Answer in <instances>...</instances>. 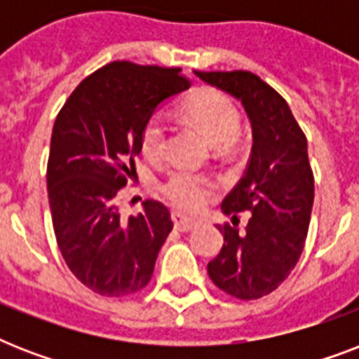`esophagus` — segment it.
<instances>
[{
    "instance_id": "obj_1",
    "label": "esophagus",
    "mask_w": 359,
    "mask_h": 359,
    "mask_svg": "<svg viewBox=\"0 0 359 359\" xmlns=\"http://www.w3.org/2000/svg\"><path fill=\"white\" fill-rule=\"evenodd\" d=\"M171 219H173L175 229L182 231V233H188V231H191L197 225V219L184 216L182 212H171Z\"/></svg>"
}]
</instances>
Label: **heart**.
Returning <instances> with one entry per match:
<instances>
[{"label": "heart", "mask_w": 359, "mask_h": 359, "mask_svg": "<svg viewBox=\"0 0 359 359\" xmlns=\"http://www.w3.org/2000/svg\"><path fill=\"white\" fill-rule=\"evenodd\" d=\"M186 119L190 121L212 145L229 143L238 132L240 114L236 106L224 93L214 89H203L190 97L182 106ZM162 121L152 115L141 128L140 147L147 158L160 156L162 152ZM160 191L165 199L182 210H199L207 203L208 196L216 188L212 177L197 173L190 169H175L160 182Z\"/></svg>", "instance_id": "1"}]
</instances>
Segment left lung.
I'll list each match as a JSON object with an SVG mask.
<instances>
[{
    "mask_svg": "<svg viewBox=\"0 0 359 359\" xmlns=\"http://www.w3.org/2000/svg\"><path fill=\"white\" fill-rule=\"evenodd\" d=\"M238 98L251 121L253 147L244 177L222 203L233 225H218L224 248L208 262L214 285L238 300H257L289 278L306 245L315 179L304 130L289 104L253 72H199ZM250 210L244 233L238 214Z\"/></svg>",
    "mask_w": 359,
    "mask_h": 359,
    "instance_id": "obj_1",
    "label": "left lung"
}]
</instances>
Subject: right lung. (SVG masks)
<instances>
[{
    "mask_svg": "<svg viewBox=\"0 0 359 359\" xmlns=\"http://www.w3.org/2000/svg\"><path fill=\"white\" fill-rule=\"evenodd\" d=\"M186 87L180 69L114 61L83 78L55 117L46 169L53 233L70 272L97 294L147 287L173 229L154 199L124 222L117 194L135 175L143 124Z\"/></svg>",
    "mask_w": 359,
    "mask_h": 359,
    "instance_id": "right-lung-1",
    "label": "right lung"
}]
</instances>
